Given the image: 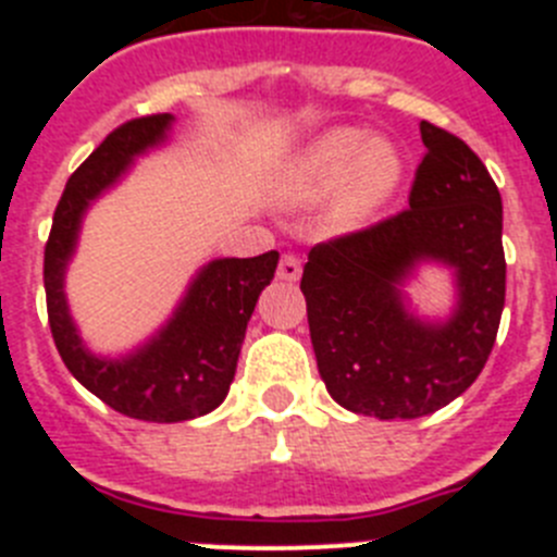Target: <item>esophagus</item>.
Returning a JSON list of instances; mask_svg holds the SVG:
<instances>
[{
  "instance_id": "34e87169",
  "label": "esophagus",
  "mask_w": 557,
  "mask_h": 557,
  "mask_svg": "<svg viewBox=\"0 0 557 557\" xmlns=\"http://www.w3.org/2000/svg\"><path fill=\"white\" fill-rule=\"evenodd\" d=\"M298 275H301V262H298V256L284 253L282 262H278V278H282V282H298Z\"/></svg>"
}]
</instances>
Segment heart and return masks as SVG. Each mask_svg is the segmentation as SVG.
Segmentation results:
<instances>
[{"mask_svg":"<svg viewBox=\"0 0 557 557\" xmlns=\"http://www.w3.org/2000/svg\"><path fill=\"white\" fill-rule=\"evenodd\" d=\"M405 172V152L391 139H368L359 127H332L295 156L278 198L287 206H312L334 191L329 223L348 234L366 228L396 198Z\"/></svg>","mask_w":557,"mask_h":557,"instance_id":"b5f03b06","label":"heart"}]
</instances>
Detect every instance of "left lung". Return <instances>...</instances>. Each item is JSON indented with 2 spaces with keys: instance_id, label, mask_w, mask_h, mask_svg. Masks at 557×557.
I'll use <instances>...</instances> for the list:
<instances>
[{
  "instance_id": "left-lung-1",
  "label": "left lung",
  "mask_w": 557,
  "mask_h": 557,
  "mask_svg": "<svg viewBox=\"0 0 557 557\" xmlns=\"http://www.w3.org/2000/svg\"><path fill=\"white\" fill-rule=\"evenodd\" d=\"M421 139L410 209L314 245L301 275L326 391L382 421L430 416L469 391L505 307L499 189L455 133L421 122ZM421 263L456 278V307L441 322L416 315L404 293Z\"/></svg>"
}]
</instances>
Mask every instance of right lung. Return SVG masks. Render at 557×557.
<instances>
[{"label": "right lung", "mask_w": 557, "mask_h": 557, "mask_svg": "<svg viewBox=\"0 0 557 557\" xmlns=\"http://www.w3.org/2000/svg\"><path fill=\"white\" fill-rule=\"evenodd\" d=\"M172 122V113H152L108 133L69 178L44 250L49 329L69 373L122 416L156 424L191 421L223 405L250 314L278 264V250L211 259L191 278L170 321L141 346L122 357H100L83 343L63 289L83 218L125 178L133 161L170 141Z\"/></svg>", "instance_id": "1"}]
</instances>
